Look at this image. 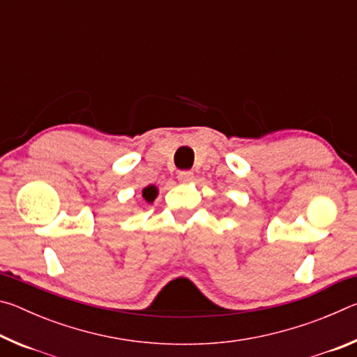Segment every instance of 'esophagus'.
I'll return each instance as SVG.
<instances>
[{"label":"esophagus","instance_id":"34e87169","mask_svg":"<svg viewBox=\"0 0 357 357\" xmlns=\"http://www.w3.org/2000/svg\"><path fill=\"white\" fill-rule=\"evenodd\" d=\"M192 178H193V173L189 172V170H184V172L178 173V179L181 181V183H190Z\"/></svg>","mask_w":357,"mask_h":357}]
</instances>
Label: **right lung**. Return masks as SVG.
<instances>
[{
  "mask_svg": "<svg viewBox=\"0 0 357 357\" xmlns=\"http://www.w3.org/2000/svg\"><path fill=\"white\" fill-rule=\"evenodd\" d=\"M157 195H159V189H157V185L154 184H149L142 190V197L146 203H153L157 198Z\"/></svg>",
  "mask_w": 357,
  "mask_h": 357,
  "instance_id": "1",
  "label": "right lung"
}]
</instances>
